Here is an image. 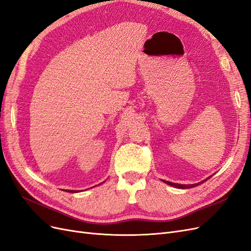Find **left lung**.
<instances>
[{
    "instance_id": "8db88e82",
    "label": "left lung",
    "mask_w": 251,
    "mask_h": 251,
    "mask_svg": "<svg viewBox=\"0 0 251 251\" xmlns=\"http://www.w3.org/2000/svg\"><path fill=\"white\" fill-rule=\"evenodd\" d=\"M212 176V175H211ZM210 176V177H211ZM210 177H208L207 179H209ZM207 179H205V180H203V181H201V182H198V183H194V184H178V183H173V182H170V181H165V180H162L164 183H166V184H169V185H171V186H174V187H176V188H182V189H185V188H193V187H195V186H197V185H200L201 183H203V182H205L206 181Z\"/></svg>"
}]
</instances>
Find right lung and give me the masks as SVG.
<instances>
[{
	"mask_svg": "<svg viewBox=\"0 0 251 251\" xmlns=\"http://www.w3.org/2000/svg\"><path fill=\"white\" fill-rule=\"evenodd\" d=\"M68 192H70V193H76L77 191H68Z\"/></svg>",
	"mask_w": 251,
	"mask_h": 251,
	"instance_id": "add662e5",
	"label": "right lung"
}]
</instances>
